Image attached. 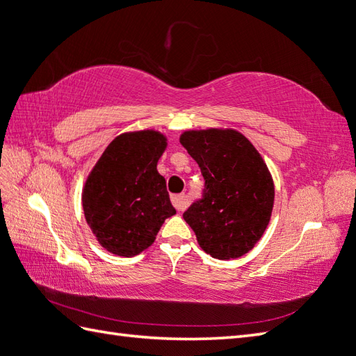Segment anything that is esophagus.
<instances>
[{"instance_id":"34e87169","label":"esophagus","mask_w":356,"mask_h":356,"mask_svg":"<svg viewBox=\"0 0 356 356\" xmlns=\"http://www.w3.org/2000/svg\"><path fill=\"white\" fill-rule=\"evenodd\" d=\"M171 203L177 211H184L186 208V197L185 194H176L171 197Z\"/></svg>"}]
</instances>
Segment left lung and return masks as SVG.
<instances>
[{
    "mask_svg": "<svg viewBox=\"0 0 356 356\" xmlns=\"http://www.w3.org/2000/svg\"><path fill=\"white\" fill-rule=\"evenodd\" d=\"M180 144L200 167L204 188L184 212L198 245L217 259L245 254L267 229L275 186L266 162L235 130L185 131Z\"/></svg>",
    "mask_w": 356,
    "mask_h": 356,
    "instance_id": "1",
    "label": "left lung"
}]
</instances>
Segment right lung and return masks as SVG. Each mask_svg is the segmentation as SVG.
Segmentation results:
<instances>
[{
    "instance_id": "add662e5",
    "label": "right lung",
    "mask_w": 356,
    "mask_h": 356,
    "mask_svg": "<svg viewBox=\"0 0 356 356\" xmlns=\"http://www.w3.org/2000/svg\"><path fill=\"white\" fill-rule=\"evenodd\" d=\"M167 139L154 130L124 134L107 145L85 184L83 211L106 250L135 256L152 245L175 216L167 181L156 165Z\"/></svg>"
}]
</instances>
